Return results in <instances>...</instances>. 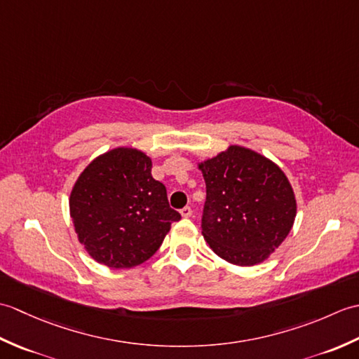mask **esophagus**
<instances>
[{"label":"esophagus","instance_id":"1","mask_svg":"<svg viewBox=\"0 0 359 359\" xmlns=\"http://www.w3.org/2000/svg\"><path fill=\"white\" fill-rule=\"evenodd\" d=\"M180 215L184 216V217H191V215H193V210H191V207H185V208H182V210H180Z\"/></svg>","mask_w":359,"mask_h":359}]
</instances>
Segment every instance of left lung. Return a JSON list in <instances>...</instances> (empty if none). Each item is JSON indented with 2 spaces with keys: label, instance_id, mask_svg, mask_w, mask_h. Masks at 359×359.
<instances>
[{
  "label": "left lung",
  "instance_id": "1",
  "mask_svg": "<svg viewBox=\"0 0 359 359\" xmlns=\"http://www.w3.org/2000/svg\"><path fill=\"white\" fill-rule=\"evenodd\" d=\"M207 185L202 234L234 265L265 261L290 233L296 201L285 174L257 152L230 147L199 165Z\"/></svg>",
  "mask_w": 359,
  "mask_h": 359
}]
</instances>
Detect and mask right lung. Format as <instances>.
Listing matches in <instances>:
<instances>
[{"instance_id": "obj_1", "label": "right lung", "mask_w": 359, "mask_h": 359, "mask_svg": "<svg viewBox=\"0 0 359 359\" xmlns=\"http://www.w3.org/2000/svg\"><path fill=\"white\" fill-rule=\"evenodd\" d=\"M151 168L142 151L116 148L93 160L75 182L71 217L79 241L97 262L111 269L144 262L180 219Z\"/></svg>"}]
</instances>
